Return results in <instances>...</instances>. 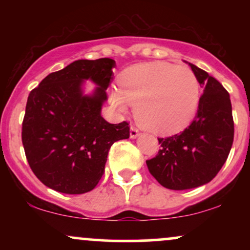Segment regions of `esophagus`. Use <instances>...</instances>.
I'll return each instance as SVG.
<instances>
[{
    "mask_svg": "<svg viewBox=\"0 0 250 250\" xmlns=\"http://www.w3.org/2000/svg\"><path fill=\"white\" fill-rule=\"evenodd\" d=\"M139 135H140L139 130H137L136 128L131 125V127H130V139H136V137L139 136Z\"/></svg>",
    "mask_w": 250,
    "mask_h": 250,
    "instance_id": "1",
    "label": "esophagus"
}]
</instances>
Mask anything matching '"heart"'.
<instances>
[{
    "mask_svg": "<svg viewBox=\"0 0 250 250\" xmlns=\"http://www.w3.org/2000/svg\"><path fill=\"white\" fill-rule=\"evenodd\" d=\"M109 99L120 113L135 105L136 121L147 130L171 135L183 130L196 115L200 84L185 65L142 63L123 71L119 89H113Z\"/></svg>",
    "mask_w": 250,
    "mask_h": 250,
    "instance_id": "heart-1",
    "label": "heart"
}]
</instances>
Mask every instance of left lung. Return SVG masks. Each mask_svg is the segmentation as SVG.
Listing matches in <instances>:
<instances>
[{"instance_id":"1","label":"left lung","mask_w":250,"mask_h":250,"mask_svg":"<svg viewBox=\"0 0 250 250\" xmlns=\"http://www.w3.org/2000/svg\"><path fill=\"white\" fill-rule=\"evenodd\" d=\"M186 63L203 88L196 116L182 133L159 139L162 148L156 157L147 161L157 182L171 190L193 189L210 182L225 165L234 140L229 94L207 71Z\"/></svg>"}]
</instances>
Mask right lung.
Masks as SVG:
<instances>
[{
  "label": "right lung",
  "mask_w": 250,
  "mask_h": 250,
  "mask_svg": "<svg viewBox=\"0 0 250 250\" xmlns=\"http://www.w3.org/2000/svg\"><path fill=\"white\" fill-rule=\"evenodd\" d=\"M115 65L107 57L77 60L30 91L22 143L31 170L47 187L64 194L93 190L111 145L129 139L127 122L111 125L101 115ZM85 81L97 84L90 94L84 93Z\"/></svg>",
  "instance_id": "add662e5"
}]
</instances>
